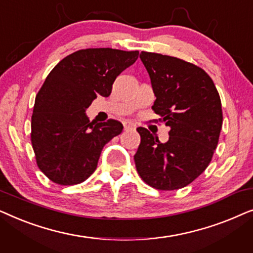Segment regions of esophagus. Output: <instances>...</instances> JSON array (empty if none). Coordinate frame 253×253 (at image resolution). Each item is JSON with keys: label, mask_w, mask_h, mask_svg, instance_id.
Returning <instances> with one entry per match:
<instances>
[{"label": "esophagus", "mask_w": 253, "mask_h": 253, "mask_svg": "<svg viewBox=\"0 0 253 253\" xmlns=\"http://www.w3.org/2000/svg\"><path fill=\"white\" fill-rule=\"evenodd\" d=\"M123 126H124V130H129V129H136V124L130 122V121H126V122H123Z\"/></svg>", "instance_id": "34e87169"}]
</instances>
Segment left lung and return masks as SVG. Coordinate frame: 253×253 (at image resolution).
I'll return each mask as SVG.
<instances>
[{
	"label": "left lung",
	"mask_w": 253,
	"mask_h": 253,
	"mask_svg": "<svg viewBox=\"0 0 253 253\" xmlns=\"http://www.w3.org/2000/svg\"><path fill=\"white\" fill-rule=\"evenodd\" d=\"M139 57L157 98L152 109L170 131L168 141L161 143L138 127L137 171L154 189L184 188L207 168L217 146L222 127L220 95L212 78L195 64L147 51Z\"/></svg>",
	"instance_id": "obj_1"
}]
</instances>
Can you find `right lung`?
<instances>
[{
    "label": "right lung",
    "mask_w": 253,
    "mask_h": 253,
    "mask_svg": "<svg viewBox=\"0 0 253 253\" xmlns=\"http://www.w3.org/2000/svg\"><path fill=\"white\" fill-rule=\"evenodd\" d=\"M138 55V50L82 49L47 76L34 102L31 140L38 167L50 181L74 185L94 172L103 146L123 126L116 120L89 122L86 109L98 95L109 96L117 76Z\"/></svg>",
    "instance_id": "right-lung-1"
}]
</instances>
